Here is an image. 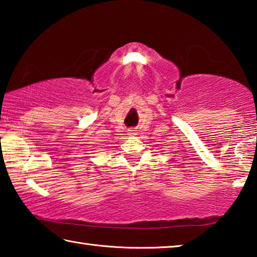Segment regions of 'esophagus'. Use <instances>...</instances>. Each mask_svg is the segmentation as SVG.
I'll return each instance as SVG.
<instances>
[{
	"instance_id": "esophagus-1",
	"label": "esophagus",
	"mask_w": 257,
	"mask_h": 257,
	"mask_svg": "<svg viewBox=\"0 0 257 257\" xmlns=\"http://www.w3.org/2000/svg\"><path fill=\"white\" fill-rule=\"evenodd\" d=\"M128 135H129V136H135V135H137V130L135 128H129L128 129Z\"/></svg>"
}]
</instances>
